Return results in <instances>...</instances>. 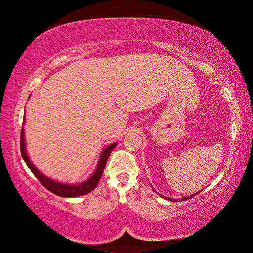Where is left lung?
I'll list each match as a JSON object with an SVG mask.
<instances>
[{"label": "left lung", "mask_w": 253, "mask_h": 253, "mask_svg": "<svg viewBox=\"0 0 253 253\" xmlns=\"http://www.w3.org/2000/svg\"><path fill=\"white\" fill-rule=\"evenodd\" d=\"M195 195H197V193H195ZM195 195H191V196H189V197H186V198H182V199H170V198H167L168 200H172V202H182V200H186V199H190V198H192V197H195ZM161 196V195H160ZM161 197H164V196H161Z\"/></svg>", "instance_id": "obj_1"}]
</instances>
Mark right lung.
<instances>
[{"mask_svg": "<svg viewBox=\"0 0 253 253\" xmlns=\"http://www.w3.org/2000/svg\"><path fill=\"white\" fill-rule=\"evenodd\" d=\"M115 146H116V143H114L102 152L99 165L98 167H96V170L94 171V174L87 179V181L82 183V184L79 185H68V184H62V183L55 182L53 179H49L48 177H46V176L41 174V172L34 167L26 154L25 140H24V129H22V132H20V152H22V157L24 159V161L26 162L27 167L31 169V171L33 172V175L36 176L38 181H39L44 188L60 197H78V196L86 195V193L93 191V190L95 189V186L98 185L100 178H101L103 169H105V166L107 164V160H108L109 154L112 153L113 148Z\"/></svg>", "mask_w": 253, "mask_h": 253, "instance_id": "obj_1", "label": "right lung"}]
</instances>
